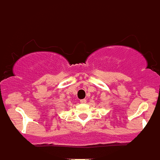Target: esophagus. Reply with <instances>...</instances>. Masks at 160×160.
Instances as JSON below:
<instances>
[{
    "instance_id": "34e87169",
    "label": "esophagus",
    "mask_w": 160,
    "mask_h": 160,
    "mask_svg": "<svg viewBox=\"0 0 160 160\" xmlns=\"http://www.w3.org/2000/svg\"><path fill=\"white\" fill-rule=\"evenodd\" d=\"M80 102H81V103H86V102H87V100L85 99V98H84V99H81V100H80Z\"/></svg>"
}]
</instances>
